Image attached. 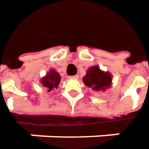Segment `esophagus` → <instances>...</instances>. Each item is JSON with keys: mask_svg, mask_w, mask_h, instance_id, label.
Returning <instances> with one entry per match:
<instances>
[{"mask_svg": "<svg viewBox=\"0 0 149 149\" xmlns=\"http://www.w3.org/2000/svg\"><path fill=\"white\" fill-rule=\"evenodd\" d=\"M68 78H69V79H78V78H79V75H78V74H75V75L69 76Z\"/></svg>", "mask_w": 149, "mask_h": 149, "instance_id": "1", "label": "esophagus"}]
</instances>
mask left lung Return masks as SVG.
Segmentation results:
<instances>
[{
    "instance_id": "left-lung-1",
    "label": "left lung",
    "mask_w": 149,
    "mask_h": 149,
    "mask_svg": "<svg viewBox=\"0 0 149 149\" xmlns=\"http://www.w3.org/2000/svg\"><path fill=\"white\" fill-rule=\"evenodd\" d=\"M84 83L95 91L105 92L111 83V76L109 73L101 71L99 67L90 68L83 78Z\"/></svg>"
}]
</instances>
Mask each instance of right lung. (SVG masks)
<instances>
[{"label":"right lung","mask_w":149,"mask_h":149,"mask_svg":"<svg viewBox=\"0 0 149 149\" xmlns=\"http://www.w3.org/2000/svg\"><path fill=\"white\" fill-rule=\"evenodd\" d=\"M60 81V74L54 70H50L46 74V76L42 79V84L48 89V92H50L52 89L57 88Z\"/></svg>","instance_id":"right-lung-1"}]
</instances>
